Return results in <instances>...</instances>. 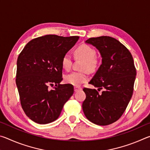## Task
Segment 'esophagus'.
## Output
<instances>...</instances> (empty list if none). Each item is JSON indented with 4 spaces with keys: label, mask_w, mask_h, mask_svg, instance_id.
Listing matches in <instances>:
<instances>
[{
    "label": "esophagus",
    "mask_w": 150,
    "mask_h": 150,
    "mask_svg": "<svg viewBox=\"0 0 150 150\" xmlns=\"http://www.w3.org/2000/svg\"><path fill=\"white\" fill-rule=\"evenodd\" d=\"M74 90H75V92H78V91L82 90V88L79 87H75Z\"/></svg>",
    "instance_id": "esophagus-1"
}]
</instances>
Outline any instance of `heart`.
Returning a JSON list of instances; mask_svg holds the SVG:
<instances>
[{"label":"heart","mask_w":150,"mask_h":150,"mask_svg":"<svg viewBox=\"0 0 150 150\" xmlns=\"http://www.w3.org/2000/svg\"><path fill=\"white\" fill-rule=\"evenodd\" d=\"M96 50L91 45L83 44L79 45L75 50V55L77 58L85 59L82 69L87 70L90 72L95 71L98 67V61L96 56ZM73 59L69 54H65L62 59V65L65 70L69 71L71 68ZM88 79L86 72L74 71L65 76V81L68 84L73 86H80L81 84L87 82Z\"/></svg>","instance_id":"heart-1"}]
</instances>
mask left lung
Masks as SVG:
<instances>
[{
  "label": "left lung",
  "mask_w": 150,
  "mask_h": 150,
  "mask_svg": "<svg viewBox=\"0 0 150 150\" xmlns=\"http://www.w3.org/2000/svg\"><path fill=\"white\" fill-rule=\"evenodd\" d=\"M85 42L96 47L102 57V64L89 83L104 91L99 94L96 89L83 88L86 98L83 110L91 122L106 126L121 117L130 102L136 67L131 53L114 38H91Z\"/></svg>",
  "instance_id": "left-lung-1"
}]
</instances>
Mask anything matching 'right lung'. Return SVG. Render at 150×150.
<instances>
[{
    "instance_id": "right-lung-1",
    "label": "right lung",
    "mask_w": 150,
    "mask_h": 150,
    "mask_svg": "<svg viewBox=\"0 0 150 150\" xmlns=\"http://www.w3.org/2000/svg\"><path fill=\"white\" fill-rule=\"evenodd\" d=\"M79 38L57 35L36 38L19 54L16 83L20 103L26 116L35 122L45 124L57 120L73 95L72 85L60 84L62 59Z\"/></svg>"
}]
</instances>
